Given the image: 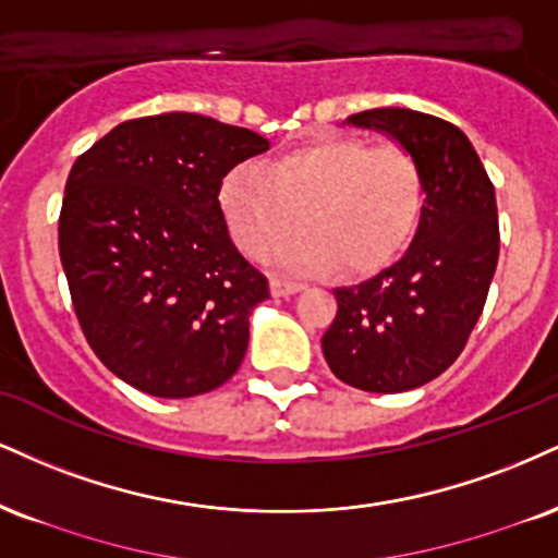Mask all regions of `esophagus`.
Returning <instances> with one entry per match:
<instances>
[{"instance_id": "34e87169", "label": "esophagus", "mask_w": 558, "mask_h": 558, "mask_svg": "<svg viewBox=\"0 0 558 558\" xmlns=\"http://www.w3.org/2000/svg\"><path fill=\"white\" fill-rule=\"evenodd\" d=\"M270 291H272L275 299H288V296H293V293L304 291V286L293 283V280H286V278H272L270 280Z\"/></svg>"}]
</instances>
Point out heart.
<instances>
[{
	"mask_svg": "<svg viewBox=\"0 0 558 558\" xmlns=\"http://www.w3.org/2000/svg\"><path fill=\"white\" fill-rule=\"evenodd\" d=\"M424 197V173L411 153L343 134L291 147L267 169L241 163L218 190L241 252L262 257L275 243L267 259L286 270L338 267L345 275L377 272L398 259L418 228ZM299 209L307 228L281 242Z\"/></svg>",
	"mask_w": 558,
	"mask_h": 558,
	"instance_id": "b5f03b06",
	"label": "heart"
}]
</instances>
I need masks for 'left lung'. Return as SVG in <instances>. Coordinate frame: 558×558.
I'll list each match as a JSON object with an SVG mask.
<instances>
[{
    "mask_svg": "<svg viewBox=\"0 0 558 558\" xmlns=\"http://www.w3.org/2000/svg\"><path fill=\"white\" fill-rule=\"evenodd\" d=\"M418 160L426 199L415 236L392 267L335 288L338 314L322 338L327 366L364 392H405L454 364L486 304L499 220L494 184L465 132L411 109L353 113Z\"/></svg>",
    "mask_w": 558,
    "mask_h": 558,
    "instance_id": "8db88e82",
    "label": "left lung"
}]
</instances>
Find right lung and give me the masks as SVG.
Masks as SVG:
<instances>
[{"instance_id":"1","label":"right lung","mask_w":558,"mask_h":558,"mask_svg":"<svg viewBox=\"0 0 558 558\" xmlns=\"http://www.w3.org/2000/svg\"><path fill=\"white\" fill-rule=\"evenodd\" d=\"M270 150L203 113L124 122L72 166L59 257L87 343L109 372L156 398H194L236 374L267 278L241 257L220 181Z\"/></svg>"}]
</instances>
